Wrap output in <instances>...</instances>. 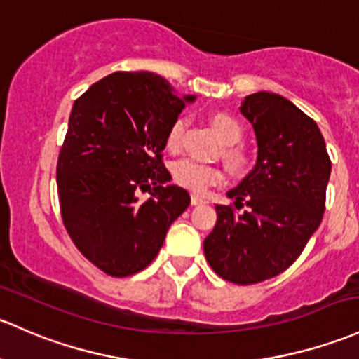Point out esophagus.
<instances>
[{
	"label": "esophagus",
	"instance_id": "34e87169",
	"mask_svg": "<svg viewBox=\"0 0 359 359\" xmlns=\"http://www.w3.org/2000/svg\"><path fill=\"white\" fill-rule=\"evenodd\" d=\"M203 203H206V199L201 198V196H198V194H192V196H191V205H192V206L203 205Z\"/></svg>",
	"mask_w": 359,
	"mask_h": 359
}]
</instances>
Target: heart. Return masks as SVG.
Returning a JSON list of instances; mask_svg holds the SVG:
<instances>
[{
  "mask_svg": "<svg viewBox=\"0 0 359 359\" xmlns=\"http://www.w3.org/2000/svg\"><path fill=\"white\" fill-rule=\"evenodd\" d=\"M210 123L213 127L215 134L220 139L224 144L232 146L243 139V126L236 116L230 113L217 111L210 116ZM184 129H186V118L184 116H177L172 123H170L167 130V148L170 151H177L182 144ZM237 154H232V161H237ZM173 179L179 186L186 187V189L194 192H205L208 187L220 184L224 180V173L220 168L213 167V165L201 163L192 158H182V160L175 161L172 167Z\"/></svg>",
  "mask_w": 359,
  "mask_h": 359,
  "instance_id": "b5f03b06",
  "label": "heart"
}]
</instances>
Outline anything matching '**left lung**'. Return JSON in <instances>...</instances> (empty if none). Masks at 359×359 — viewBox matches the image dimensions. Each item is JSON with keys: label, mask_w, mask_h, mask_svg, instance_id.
I'll use <instances>...</instances> for the list:
<instances>
[{"label": "left lung", "mask_w": 359, "mask_h": 359, "mask_svg": "<svg viewBox=\"0 0 359 359\" xmlns=\"http://www.w3.org/2000/svg\"><path fill=\"white\" fill-rule=\"evenodd\" d=\"M241 113L252 126L256 165L227 192L236 208L215 205L217 224L203 248L225 280L248 285L287 270L325 211L332 163L315 120L278 94H249Z\"/></svg>", "instance_id": "8db88e82"}]
</instances>
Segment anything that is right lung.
<instances>
[{
  "mask_svg": "<svg viewBox=\"0 0 359 359\" xmlns=\"http://www.w3.org/2000/svg\"><path fill=\"white\" fill-rule=\"evenodd\" d=\"M194 100L153 72H115L72 107L56 167L63 225L111 277L144 270L189 206V192L168 184L161 151L170 123ZM141 191L150 192L146 202Z\"/></svg>",
  "mask_w": 359,
  "mask_h": 359,
  "instance_id": "right-lung-1",
  "label": "right lung"
}]
</instances>
